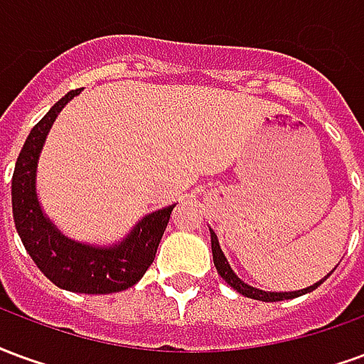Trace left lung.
Wrapping results in <instances>:
<instances>
[{
    "label": "left lung",
    "instance_id": "left-lung-1",
    "mask_svg": "<svg viewBox=\"0 0 364 364\" xmlns=\"http://www.w3.org/2000/svg\"><path fill=\"white\" fill-rule=\"evenodd\" d=\"M210 245H213V259H214V267H216V271H218V274H220L224 281L228 282L232 289L236 290V292H240V294H244V296L247 298H253V300H263V302H279V300H290V298H296V296H302V294H306V292H312V290H316L318 287H320L321 282L326 281L328 277H323L321 281L314 282L312 287H306V289L302 290H292V292H269V290H259L255 289V287H252V284H247V282H244L240 277H237L234 271H232V267H230L228 259H226V255H224V252H222L220 244H218V237H216V234H214V230L210 228Z\"/></svg>",
    "mask_w": 364,
    "mask_h": 364
}]
</instances>
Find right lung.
<instances>
[{"mask_svg": "<svg viewBox=\"0 0 364 364\" xmlns=\"http://www.w3.org/2000/svg\"><path fill=\"white\" fill-rule=\"evenodd\" d=\"M80 91H70L54 103L23 144L11 179L13 220L36 267L56 287L82 294H111L130 289L148 271L175 205L146 214L111 245L75 242L56 228L36 195V169L54 120Z\"/></svg>", "mask_w": 364, "mask_h": 364, "instance_id": "1", "label": "right lung"}]
</instances>
